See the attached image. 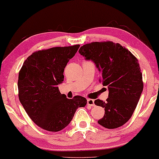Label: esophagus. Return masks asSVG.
<instances>
[{
    "mask_svg": "<svg viewBox=\"0 0 159 159\" xmlns=\"http://www.w3.org/2000/svg\"><path fill=\"white\" fill-rule=\"evenodd\" d=\"M88 106H95L94 100L88 99Z\"/></svg>",
    "mask_w": 159,
    "mask_h": 159,
    "instance_id": "esophagus-1",
    "label": "esophagus"
}]
</instances>
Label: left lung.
<instances>
[{
    "instance_id": "obj_1",
    "label": "left lung",
    "mask_w": 159,
    "mask_h": 159,
    "mask_svg": "<svg viewBox=\"0 0 159 159\" xmlns=\"http://www.w3.org/2000/svg\"><path fill=\"white\" fill-rule=\"evenodd\" d=\"M79 53L94 63L101 74L100 80L108 87L106 102L95 101V105L105 109L98 123L107 129L125 125L131 118L143 90L138 59L127 48L113 42L88 43L80 48Z\"/></svg>"
}]
</instances>
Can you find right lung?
<instances>
[{"instance_id": "obj_1", "label": "right lung", "mask_w": 159, "mask_h": 159, "mask_svg": "<svg viewBox=\"0 0 159 159\" xmlns=\"http://www.w3.org/2000/svg\"><path fill=\"white\" fill-rule=\"evenodd\" d=\"M80 45L56 47L34 52L24 62L19 73V98L30 119L50 132L64 129L76 111L87 104L82 96L67 98L58 84L64 81V71Z\"/></svg>"}]
</instances>
